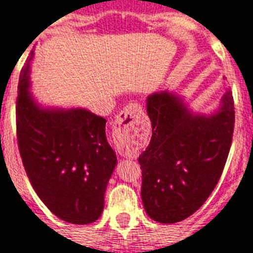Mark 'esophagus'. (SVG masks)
I'll list each match as a JSON object with an SVG mask.
<instances>
[{"label": "esophagus", "instance_id": "1", "mask_svg": "<svg viewBox=\"0 0 253 253\" xmlns=\"http://www.w3.org/2000/svg\"><path fill=\"white\" fill-rule=\"evenodd\" d=\"M143 113V108L139 104H130L126 108H123L121 113L116 117L114 121V126L116 127H123V128H128L133 123L135 117L139 116Z\"/></svg>", "mask_w": 253, "mask_h": 253}]
</instances>
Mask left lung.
I'll list each match as a JSON object with an SVG mask.
<instances>
[{
  "mask_svg": "<svg viewBox=\"0 0 253 253\" xmlns=\"http://www.w3.org/2000/svg\"><path fill=\"white\" fill-rule=\"evenodd\" d=\"M147 113L152 137L139 156L141 200L152 219L179 222L204 204L221 178L233 140V94H223L214 114L200 116L164 91L148 96Z\"/></svg>",
  "mask_w": 253,
  "mask_h": 253,
  "instance_id": "left-lung-1",
  "label": "left lung"
}]
</instances>
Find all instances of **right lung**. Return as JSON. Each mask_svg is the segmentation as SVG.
I'll return each instance as SVG.
<instances>
[{"mask_svg":"<svg viewBox=\"0 0 253 253\" xmlns=\"http://www.w3.org/2000/svg\"><path fill=\"white\" fill-rule=\"evenodd\" d=\"M20 71L16 137L20 157L39 198L58 218L94 222L104 209L117 156L105 135L106 120L85 109H44L30 88V63Z\"/></svg>","mask_w":253,"mask_h":253,"instance_id":"add662e5","label":"right lung"}]
</instances>
